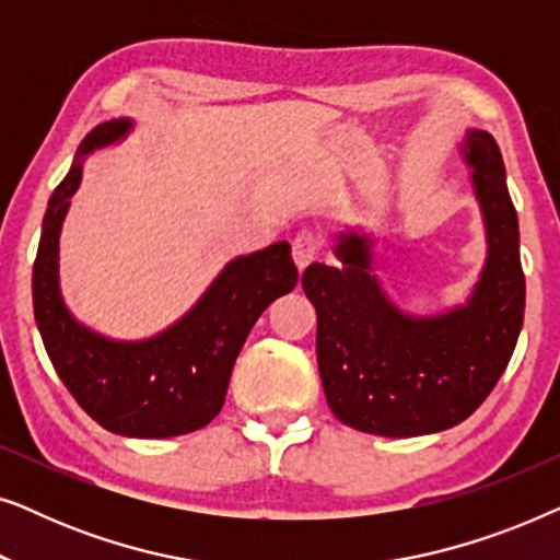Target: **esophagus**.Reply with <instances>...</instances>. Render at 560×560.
<instances>
[{"instance_id": "esophagus-1", "label": "esophagus", "mask_w": 560, "mask_h": 560, "mask_svg": "<svg viewBox=\"0 0 560 560\" xmlns=\"http://www.w3.org/2000/svg\"><path fill=\"white\" fill-rule=\"evenodd\" d=\"M318 252H320V236L316 232L303 229V232H298L293 236V259L298 270H305V267L318 257Z\"/></svg>"}]
</instances>
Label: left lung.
I'll return each mask as SVG.
<instances>
[{"label": "left lung", "instance_id": "1", "mask_svg": "<svg viewBox=\"0 0 560 560\" xmlns=\"http://www.w3.org/2000/svg\"><path fill=\"white\" fill-rule=\"evenodd\" d=\"M462 152L487 226V262L466 305L425 318L402 313L372 272L370 240L354 232L339 236V267L313 262L303 272L328 408L362 433L410 439L458 425L515 351L525 275L502 152L481 129L466 132Z\"/></svg>", "mask_w": 560, "mask_h": 560}]
</instances>
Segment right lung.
Returning a JSON list of instances; mask_svg holds the SVG:
<instances>
[{
    "instance_id": "1",
    "label": "right lung",
    "mask_w": 560,
    "mask_h": 560,
    "mask_svg": "<svg viewBox=\"0 0 560 560\" xmlns=\"http://www.w3.org/2000/svg\"><path fill=\"white\" fill-rule=\"evenodd\" d=\"M129 129V119L91 129L52 190L33 265V305L58 377L98 425L129 439H171L219 416L252 326L275 298L295 288L298 267L288 242L236 257L178 324L144 341H112L79 324L58 288L60 226L81 183V158Z\"/></svg>"
}]
</instances>
